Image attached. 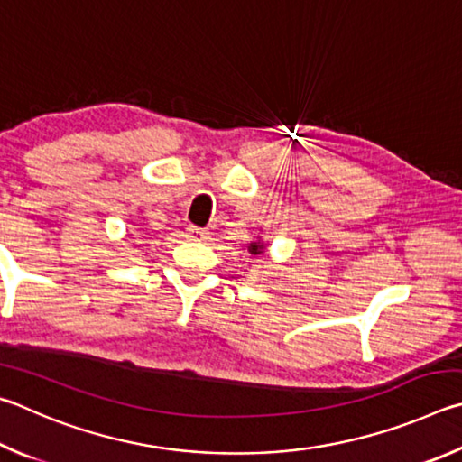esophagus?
Returning a JSON list of instances; mask_svg holds the SVG:
<instances>
[{"label": "esophagus", "instance_id": "obj_1", "mask_svg": "<svg viewBox=\"0 0 462 462\" xmlns=\"http://www.w3.org/2000/svg\"><path fill=\"white\" fill-rule=\"evenodd\" d=\"M186 236H189V239H192V241H207V239H210V231L202 229V226L190 225L189 229H186Z\"/></svg>", "mask_w": 462, "mask_h": 462}]
</instances>
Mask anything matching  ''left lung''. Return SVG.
<instances>
[{"label":"left lung","mask_w":462,"mask_h":462,"mask_svg":"<svg viewBox=\"0 0 462 462\" xmlns=\"http://www.w3.org/2000/svg\"><path fill=\"white\" fill-rule=\"evenodd\" d=\"M260 249H262V245L252 244V249H249V252H252V254H260Z\"/></svg>","instance_id":"1"}]
</instances>
